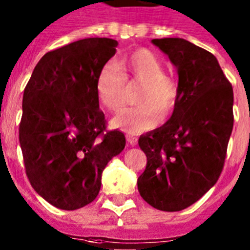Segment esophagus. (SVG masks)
Masks as SVG:
<instances>
[{"instance_id":"obj_1","label":"esophagus","mask_w":250,"mask_h":250,"mask_svg":"<svg viewBox=\"0 0 250 250\" xmlns=\"http://www.w3.org/2000/svg\"><path fill=\"white\" fill-rule=\"evenodd\" d=\"M126 141H127V143H129V145H131V146H135V145H137L138 139H137V138L134 137V135H130V134H127V135H126Z\"/></svg>"}]
</instances>
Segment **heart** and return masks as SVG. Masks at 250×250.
Returning a JSON list of instances; mask_svg holds the SVG:
<instances>
[{
  "label": "heart",
  "mask_w": 250,
  "mask_h": 250,
  "mask_svg": "<svg viewBox=\"0 0 250 250\" xmlns=\"http://www.w3.org/2000/svg\"><path fill=\"white\" fill-rule=\"evenodd\" d=\"M138 85V105L120 111L112 119L116 129L134 135L155 127L161 119H169L181 95L178 81L165 73L159 57L147 49H137L123 55L117 64L103 67L98 77V99L107 111L117 112L126 103L127 87Z\"/></svg>",
  "instance_id": "1"
}]
</instances>
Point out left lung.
<instances>
[{
  "label": "left lung",
  "mask_w": 250,
  "mask_h": 250,
  "mask_svg": "<svg viewBox=\"0 0 250 250\" xmlns=\"http://www.w3.org/2000/svg\"><path fill=\"white\" fill-rule=\"evenodd\" d=\"M178 71L179 102L170 120L141 135L147 156L138 178L146 203L179 211L217 183L233 126L232 85L211 53L183 39H156Z\"/></svg>",
  "instance_id": "obj_1"
}]
</instances>
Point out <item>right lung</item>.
Wrapping results in <instances>:
<instances>
[{
    "label": "right lung",
    "mask_w": 250,
    "mask_h": 250,
    "mask_svg": "<svg viewBox=\"0 0 250 250\" xmlns=\"http://www.w3.org/2000/svg\"><path fill=\"white\" fill-rule=\"evenodd\" d=\"M119 42L83 39L46 53L24 89L19 142L25 174L47 203L75 210L95 200L102 171L125 147L107 130L97 83Z\"/></svg>",
    "instance_id": "1"
}]
</instances>
